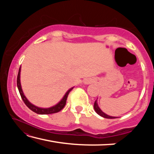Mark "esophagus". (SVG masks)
<instances>
[{"label":"esophagus","instance_id":"obj_1","mask_svg":"<svg viewBox=\"0 0 154 154\" xmlns=\"http://www.w3.org/2000/svg\"><path fill=\"white\" fill-rule=\"evenodd\" d=\"M84 83L85 84H89V83H90V81L89 79H85Z\"/></svg>","mask_w":154,"mask_h":154}]
</instances>
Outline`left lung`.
Returning <instances> with one entry per match:
<instances>
[{"instance_id": "obj_1", "label": "left lung", "mask_w": 154, "mask_h": 154, "mask_svg": "<svg viewBox=\"0 0 154 154\" xmlns=\"http://www.w3.org/2000/svg\"><path fill=\"white\" fill-rule=\"evenodd\" d=\"M94 108L95 111L97 113L99 116H100L101 117H103L105 118H107V119H114V118H118L117 117H112V116H109L108 115H106V113H104L101 109H100V107L98 106V105L97 103V100H96V101L94 102Z\"/></svg>"}]
</instances>
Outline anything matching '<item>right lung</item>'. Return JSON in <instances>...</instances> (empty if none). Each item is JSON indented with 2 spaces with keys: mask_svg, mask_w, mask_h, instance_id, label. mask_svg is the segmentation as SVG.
I'll return each instance as SVG.
<instances>
[{
  "mask_svg": "<svg viewBox=\"0 0 154 154\" xmlns=\"http://www.w3.org/2000/svg\"><path fill=\"white\" fill-rule=\"evenodd\" d=\"M20 71H21V66L20 67L19 72H18V75H17V88H18V90H19L20 96H21V97H22L23 101H24V103L26 104V105L30 109V110H32V111H34L35 113H37V114L45 115V114H52V113H58V112L61 111L62 109L64 107V106H65V105H66V99L68 97V95H69V92H71L72 89H73V88H71V89H69L67 91L66 93L65 94V95L64 96V97L62 98V100L60 101V102L57 104V105L51 106V107H49V108L38 107V106L32 105V103H30L29 101H28V99L26 98V96H24V93H23L22 86H21V83H20Z\"/></svg>",
  "mask_w": 154,
  "mask_h": 154,
  "instance_id": "add662e5",
  "label": "right lung"
}]
</instances>
